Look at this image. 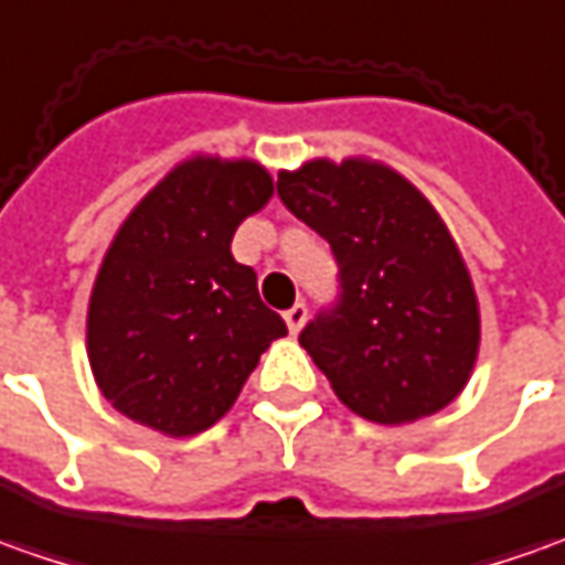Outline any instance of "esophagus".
<instances>
[{"label": "esophagus", "instance_id": "esophagus-1", "mask_svg": "<svg viewBox=\"0 0 565 565\" xmlns=\"http://www.w3.org/2000/svg\"><path fill=\"white\" fill-rule=\"evenodd\" d=\"M306 318H309V309H306V302H297V306H290V309L284 312V321H287V331L299 333V328L306 324Z\"/></svg>", "mask_w": 565, "mask_h": 565}]
</instances>
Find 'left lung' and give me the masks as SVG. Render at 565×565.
<instances>
[{
  "label": "left lung",
  "instance_id": "obj_1",
  "mask_svg": "<svg viewBox=\"0 0 565 565\" xmlns=\"http://www.w3.org/2000/svg\"><path fill=\"white\" fill-rule=\"evenodd\" d=\"M278 198L331 244L337 299L299 343L340 402L374 424H412L463 390L479 349L467 266L429 201L380 163L312 160Z\"/></svg>",
  "mask_w": 565,
  "mask_h": 565
}]
</instances>
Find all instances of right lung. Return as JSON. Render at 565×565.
Masks as SVG:
<instances>
[{
    "label": "right lung",
    "mask_w": 565,
    "mask_h": 565,
    "mask_svg": "<svg viewBox=\"0 0 565 565\" xmlns=\"http://www.w3.org/2000/svg\"><path fill=\"white\" fill-rule=\"evenodd\" d=\"M253 160L194 157L122 222L89 302V362L105 398L141 427L194 436L234 405L287 333L234 263L237 225L271 198Z\"/></svg>",
    "instance_id": "add662e5"
}]
</instances>
